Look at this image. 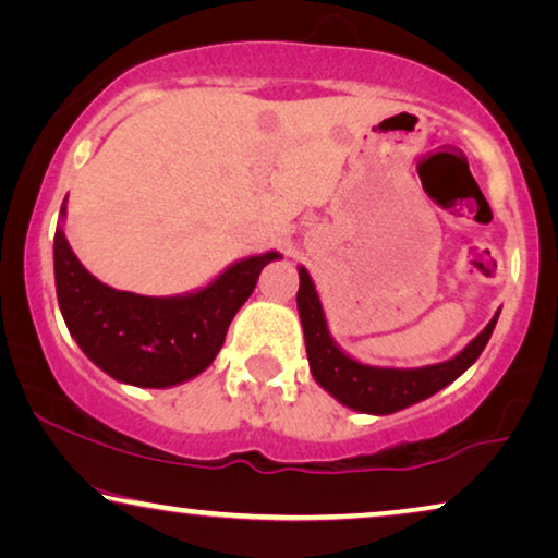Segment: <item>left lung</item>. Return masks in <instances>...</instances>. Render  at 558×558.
<instances>
[{"instance_id":"obj_1","label":"left lung","mask_w":558,"mask_h":558,"mask_svg":"<svg viewBox=\"0 0 558 558\" xmlns=\"http://www.w3.org/2000/svg\"><path fill=\"white\" fill-rule=\"evenodd\" d=\"M300 269V292H296V310H300L304 345H307V361L312 378L325 388L332 399L342 407L361 411V414L386 416L396 411L414 407V403L429 399L441 388L452 384L477 361L487 340L498 323L500 310L495 312L485 330L470 340L460 353L449 361L422 365V368H393V365H368L355 361L345 353L327 327V317L319 302V294L304 266Z\"/></svg>"}]
</instances>
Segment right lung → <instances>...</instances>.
<instances>
[{
    "mask_svg": "<svg viewBox=\"0 0 558 558\" xmlns=\"http://www.w3.org/2000/svg\"><path fill=\"white\" fill-rule=\"evenodd\" d=\"M60 223L52 264L68 332L90 363L119 384L140 388H172L201 376L223 348L228 325L254 292L258 274L281 258L279 251H266L239 258L193 292L144 296L98 281L73 254Z\"/></svg>",
    "mask_w": 558,
    "mask_h": 558,
    "instance_id": "1",
    "label": "right lung"
}]
</instances>
